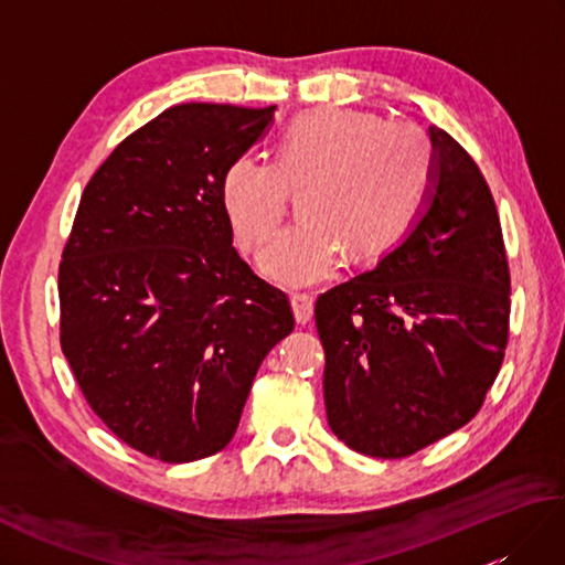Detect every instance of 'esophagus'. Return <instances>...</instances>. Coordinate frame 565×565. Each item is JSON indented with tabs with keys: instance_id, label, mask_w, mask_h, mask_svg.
Wrapping results in <instances>:
<instances>
[{
	"instance_id": "1",
	"label": "esophagus",
	"mask_w": 565,
	"mask_h": 565,
	"mask_svg": "<svg viewBox=\"0 0 565 565\" xmlns=\"http://www.w3.org/2000/svg\"><path fill=\"white\" fill-rule=\"evenodd\" d=\"M291 308H294L296 322H301V326H306V322H310V318H313V298L308 294H294Z\"/></svg>"
}]
</instances>
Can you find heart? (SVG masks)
I'll return each instance as SVG.
<instances>
[{
  "label": "heart",
  "mask_w": 565,
  "mask_h": 565,
  "mask_svg": "<svg viewBox=\"0 0 565 565\" xmlns=\"http://www.w3.org/2000/svg\"><path fill=\"white\" fill-rule=\"evenodd\" d=\"M431 146L411 124L371 114L318 109L294 118L274 162L243 152L221 177V201L243 247H255L281 221L289 191H301V221L259 249L264 276L310 286L338 269L340 257L371 262L398 245L425 206Z\"/></svg>",
  "instance_id": "obj_1"
}]
</instances>
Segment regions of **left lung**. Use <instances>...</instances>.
<instances>
[{
	"label": "left lung",
	"instance_id": "obj_1",
	"mask_svg": "<svg viewBox=\"0 0 565 565\" xmlns=\"http://www.w3.org/2000/svg\"><path fill=\"white\" fill-rule=\"evenodd\" d=\"M429 140L431 182L411 233L316 303L330 429L376 459L463 427L508 347L510 267L493 194L447 130L429 126Z\"/></svg>",
	"mask_w": 565,
	"mask_h": 565
}]
</instances>
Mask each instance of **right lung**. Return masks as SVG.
Returning a JSON list of instances; mask_svg holds the SVG:
<instances>
[{
  "label": "right lung",
  "mask_w": 565,
  "mask_h": 565,
  "mask_svg": "<svg viewBox=\"0 0 565 565\" xmlns=\"http://www.w3.org/2000/svg\"><path fill=\"white\" fill-rule=\"evenodd\" d=\"M276 106L179 104L84 186L57 271L60 347L130 449L186 463L233 439L257 369L294 330L284 291L233 247L223 170Z\"/></svg>",
  "instance_id": "1"
}]
</instances>
